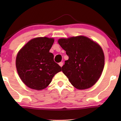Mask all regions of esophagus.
I'll return each instance as SVG.
<instances>
[{"label": "esophagus", "mask_w": 121, "mask_h": 121, "mask_svg": "<svg viewBox=\"0 0 121 121\" xmlns=\"http://www.w3.org/2000/svg\"><path fill=\"white\" fill-rule=\"evenodd\" d=\"M59 65H60L61 67H62V66H63V62H60V63H59Z\"/></svg>", "instance_id": "esophagus-1"}]
</instances>
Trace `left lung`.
Returning a JSON list of instances; mask_svg holds the SVG:
<instances>
[{"instance_id": "8db88e82", "label": "left lung", "mask_w": 121, "mask_h": 121, "mask_svg": "<svg viewBox=\"0 0 121 121\" xmlns=\"http://www.w3.org/2000/svg\"><path fill=\"white\" fill-rule=\"evenodd\" d=\"M58 42L69 57L62 69L72 85L80 90L92 86L100 78L105 64L100 46L83 36L60 39Z\"/></svg>"}]
</instances>
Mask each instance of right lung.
Segmentation results:
<instances>
[{
    "instance_id": "right-lung-1",
    "label": "right lung",
    "mask_w": 121,
    "mask_h": 121,
    "mask_svg": "<svg viewBox=\"0 0 121 121\" xmlns=\"http://www.w3.org/2000/svg\"><path fill=\"white\" fill-rule=\"evenodd\" d=\"M52 38L37 37L29 41L18 52L16 67L22 82L30 88L41 90L48 86L56 74L62 71L49 52Z\"/></svg>"
}]
</instances>
